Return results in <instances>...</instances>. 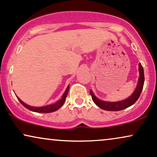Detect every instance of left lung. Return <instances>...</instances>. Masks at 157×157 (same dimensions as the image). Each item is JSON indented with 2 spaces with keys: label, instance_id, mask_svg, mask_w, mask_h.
Here are the masks:
<instances>
[{
  "label": "left lung",
  "instance_id": "left-lung-1",
  "mask_svg": "<svg viewBox=\"0 0 157 157\" xmlns=\"http://www.w3.org/2000/svg\"><path fill=\"white\" fill-rule=\"evenodd\" d=\"M139 73H140V76H139L138 83L137 85V87L135 89V92H133L132 95L129 98H127L122 101L119 102H105L102 101L97 98L93 92L90 90V94L92 96V100H93L94 103L96 104L98 107L102 108V109L105 110V111H121V110L125 109V108L129 107L135 102L138 100V99L140 97L141 92H142L143 88H144V67H143L142 65L139 63Z\"/></svg>",
  "mask_w": 157,
  "mask_h": 157
}]
</instances>
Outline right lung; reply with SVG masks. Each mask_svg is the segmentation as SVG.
I'll use <instances>...</instances> for the list:
<instances>
[{
  "label": "right lung",
  "instance_id": "right-lung-1",
  "mask_svg": "<svg viewBox=\"0 0 157 157\" xmlns=\"http://www.w3.org/2000/svg\"><path fill=\"white\" fill-rule=\"evenodd\" d=\"M68 90H69V86L67 87L65 93H64L63 97H62L61 100H58V101L55 104H52V105H46V106H43V107H33V106H30L27 105V104H25V102H23L22 100L19 99V98H18V100L23 106H25V108H28V109L30 110V111L37 112V113H52V112L57 111V110L63 105L64 102H65V99H66V97L67 95Z\"/></svg>",
  "mask_w": 157,
  "mask_h": 157
}]
</instances>
